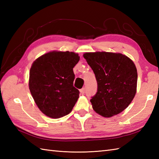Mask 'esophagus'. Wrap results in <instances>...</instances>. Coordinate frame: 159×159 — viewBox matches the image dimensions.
<instances>
[{
	"label": "esophagus",
	"mask_w": 159,
	"mask_h": 159,
	"mask_svg": "<svg viewBox=\"0 0 159 159\" xmlns=\"http://www.w3.org/2000/svg\"><path fill=\"white\" fill-rule=\"evenodd\" d=\"M85 88H82L81 89H80V92L81 94H84V93H85Z\"/></svg>",
	"instance_id": "obj_1"
}]
</instances>
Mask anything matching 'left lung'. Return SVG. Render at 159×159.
Segmentation results:
<instances>
[{
    "instance_id": "left-lung-1",
    "label": "left lung",
    "mask_w": 159,
    "mask_h": 159,
    "mask_svg": "<svg viewBox=\"0 0 159 159\" xmlns=\"http://www.w3.org/2000/svg\"><path fill=\"white\" fill-rule=\"evenodd\" d=\"M83 57L98 83V92L90 100L93 109L104 117L122 112L137 92V72L134 62L119 52H85Z\"/></svg>"
}]
</instances>
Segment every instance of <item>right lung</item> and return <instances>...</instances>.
Listing matches in <instances>:
<instances>
[{"instance_id":"right-lung-1","label":"right lung","mask_w":159,"mask_h":159,"mask_svg":"<svg viewBox=\"0 0 159 159\" xmlns=\"http://www.w3.org/2000/svg\"><path fill=\"white\" fill-rule=\"evenodd\" d=\"M79 54L54 50L33 61L29 72L30 92L39 109L50 118L58 119L72 111L79 97L73 86V67Z\"/></svg>"}]
</instances>
